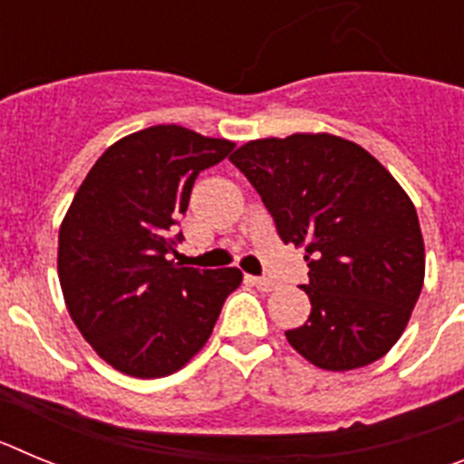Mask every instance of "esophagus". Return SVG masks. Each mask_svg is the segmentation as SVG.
<instances>
[{
  "instance_id": "esophagus-1",
  "label": "esophagus",
  "mask_w": 464,
  "mask_h": 464,
  "mask_svg": "<svg viewBox=\"0 0 464 464\" xmlns=\"http://www.w3.org/2000/svg\"><path fill=\"white\" fill-rule=\"evenodd\" d=\"M253 285H256L257 290H262V293H272V290L278 288V281H274V278L269 276H257L253 278Z\"/></svg>"
}]
</instances>
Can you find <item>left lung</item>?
<instances>
[{"label": "left lung", "instance_id": "left-lung-1", "mask_svg": "<svg viewBox=\"0 0 464 464\" xmlns=\"http://www.w3.org/2000/svg\"><path fill=\"white\" fill-rule=\"evenodd\" d=\"M272 213L283 244L304 248L311 315L290 346L330 372L383 358L423 290L418 213L391 171L334 134L257 139L229 155Z\"/></svg>", "mask_w": 464, "mask_h": 464}]
</instances>
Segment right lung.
<instances>
[{
  "label": "right lung",
  "mask_w": 464,
  "mask_h": 464,
  "mask_svg": "<svg viewBox=\"0 0 464 464\" xmlns=\"http://www.w3.org/2000/svg\"><path fill=\"white\" fill-rule=\"evenodd\" d=\"M232 149L181 125L146 127L109 146L73 195L57 239L60 285L85 342L122 374L181 370L239 288L237 267L171 260L195 179Z\"/></svg>",
  "instance_id": "obj_1"
}]
</instances>
